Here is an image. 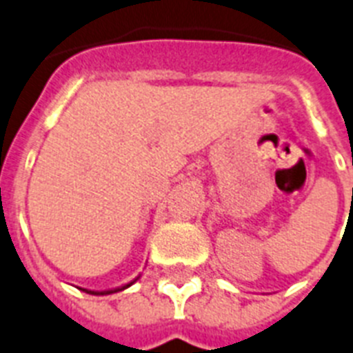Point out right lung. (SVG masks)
Listing matches in <instances>:
<instances>
[{
  "label": "right lung",
  "instance_id": "right-lung-1",
  "mask_svg": "<svg viewBox=\"0 0 353 353\" xmlns=\"http://www.w3.org/2000/svg\"><path fill=\"white\" fill-rule=\"evenodd\" d=\"M128 286H131V284H128ZM128 286H123V288H128ZM123 288H118V290H123ZM118 290H114V292H118ZM87 293H94V295H103V293H112V290L111 292H87Z\"/></svg>",
  "mask_w": 353,
  "mask_h": 353
}]
</instances>
